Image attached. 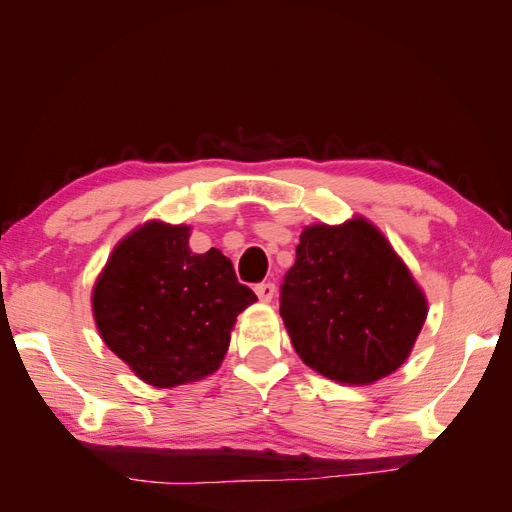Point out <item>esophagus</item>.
I'll return each instance as SVG.
<instances>
[{
    "label": "esophagus",
    "mask_w": 512,
    "mask_h": 512,
    "mask_svg": "<svg viewBox=\"0 0 512 512\" xmlns=\"http://www.w3.org/2000/svg\"><path fill=\"white\" fill-rule=\"evenodd\" d=\"M256 294H258V299H260L262 303H269V301L275 297V284H271V282L258 284V286H256Z\"/></svg>",
    "instance_id": "1"
}]
</instances>
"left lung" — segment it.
Instances as JSON below:
<instances>
[{"mask_svg":"<svg viewBox=\"0 0 512 512\" xmlns=\"http://www.w3.org/2000/svg\"><path fill=\"white\" fill-rule=\"evenodd\" d=\"M280 314L301 361L339 384H374L406 363L425 292L369 220L303 228Z\"/></svg>","mask_w":512,"mask_h":512,"instance_id":"left-lung-1","label":"left lung"}]
</instances>
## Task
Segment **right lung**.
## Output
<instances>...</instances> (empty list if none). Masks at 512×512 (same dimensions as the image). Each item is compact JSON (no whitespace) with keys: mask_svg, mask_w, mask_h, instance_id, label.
I'll use <instances>...</instances> for the list:
<instances>
[{"mask_svg":"<svg viewBox=\"0 0 512 512\" xmlns=\"http://www.w3.org/2000/svg\"><path fill=\"white\" fill-rule=\"evenodd\" d=\"M188 243L185 224L138 226L115 245L91 294L104 344L156 389L218 371L237 316L258 301L220 250L194 254Z\"/></svg>","mask_w":512,"mask_h":512,"instance_id":"add662e5","label":"right lung"}]
</instances>
